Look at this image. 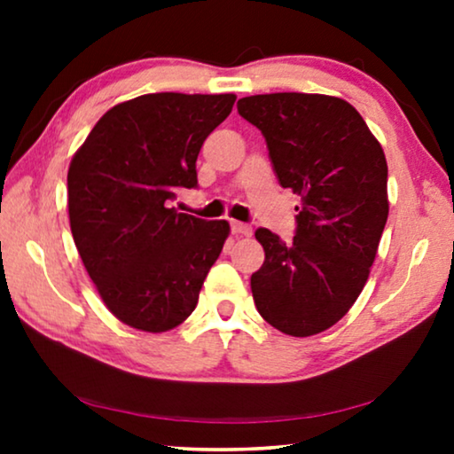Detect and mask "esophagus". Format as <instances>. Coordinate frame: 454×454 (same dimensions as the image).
I'll use <instances>...</instances> for the list:
<instances>
[{
  "instance_id": "34e87169",
  "label": "esophagus",
  "mask_w": 454,
  "mask_h": 454,
  "mask_svg": "<svg viewBox=\"0 0 454 454\" xmlns=\"http://www.w3.org/2000/svg\"><path fill=\"white\" fill-rule=\"evenodd\" d=\"M231 231H233L235 235H244V238H247V235H252V227L247 225V223L231 221Z\"/></svg>"
}]
</instances>
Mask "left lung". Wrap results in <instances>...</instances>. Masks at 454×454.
Instances as JSON below:
<instances>
[{
    "instance_id": "obj_1",
    "label": "left lung",
    "mask_w": 454,
    "mask_h": 454,
    "mask_svg": "<svg viewBox=\"0 0 454 454\" xmlns=\"http://www.w3.org/2000/svg\"><path fill=\"white\" fill-rule=\"evenodd\" d=\"M262 132L278 184L301 198L294 241L258 229L264 264L250 278L262 318L312 337L362 294L388 219V167L357 109L339 97L272 92L238 101Z\"/></svg>"
}]
</instances>
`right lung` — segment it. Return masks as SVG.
Instances as JSON below:
<instances>
[{"label":"right lung","mask_w":454,"mask_h":454,"mask_svg":"<svg viewBox=\"0 0 454 454\" xmlns=\"http://www.w3.org/2000/svg\"><path fill=\"white\" fill-rule=\"evenodd\" d=\"M235 95L154 92L111 107L67 169L74 244L101 300L123 325L165 333L194 312L229 238L227 221L169 208L196 188L207 136Z\"/></svg>","instance_id":"obj_1"}]
</instances>
